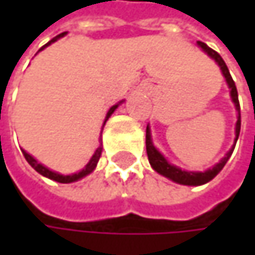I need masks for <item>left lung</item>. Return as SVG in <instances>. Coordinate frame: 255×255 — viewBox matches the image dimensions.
<instances>
[{"instance_id":"1","label":"left lung","mask_w":255,"mask_h":255,"mask_svg":"<svg viewBox=\"0 0 255 255\" xmlns=\"http://www.w3.org/2000/svg\"><path fill=\"white\" fill-rule=\"evenodd\" d=\"M198 45H199L211 59H214V60L217 62V65L220 66L223 75L226 78V82H228V85H229L230 97H232V100H233V103H235V108H236V111H238V121H236V128H235V134H236L235 144H236V140H238L239 131H241V106H239V100H238V90H236L235 81L230 77V72L229 69H228V66H226V63H225V60L222 59V56H220L217 51H214V50L210 48L205 42H201V41H198ZM235 144L232 146V149L226 153V156H225L219 164H216L213 168H210V170H207V171H204V173L184 171V170L178 168L176 165H171V164L159 153V150H158V149L153 146V143H152V137H150L149 126L146 128V152H147V158H149V162H150L152 168H153L156 173H159L161 176L170 178V180L176 181L178 184H186V186H201V184H205V183H208L210 180H213V178L216 177V176L223 170V167L226 165V162L229 161L230 155H232V152H233V149H235Z\"/></svg>"}]
</instances>
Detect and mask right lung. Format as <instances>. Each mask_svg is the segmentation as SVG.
<instances>
[{"mask_svg":"<svg viewBox=\"0 0 255 255\" xmlns=\"http://www.w3.org/2000/svg\"><path fill=\"white\" fill-rule=\"evenodd\" d=\"M65 33L66 32H63V33H60V35H57V36H54L51 41H48L42 48H45L47 45H50L51 42H54V41H57L59 38H62V36H65ZM41 48V50H42ZM120 103H123V102H120ZM120 103L118 105H115V106H112L111 109H109V112H108V115H106V120H105V124H106V121H108V118L115 112V109L120 106ZM102 144L96 149V152H94V155L91 156V159H90V162L79 171V173H75V174H71V176H63V174H59V173H54V171H51V170H48L47 167H44L42 164H39L33 156H30L27 152L23 150V156L26 158V161L29 162V165L35 170V171H38L41 176H44V177L47 178H51V180H54V181H59V183H72V181H77L79 178L85 177V176H88L90 173H93L94 171V168H96V165H97V162H99V159H100V155H102Z\"/></svg>","mask_w":255,"mask_h":255,"instance_id":"add662e5","label":"right lung"}]
</instances>
